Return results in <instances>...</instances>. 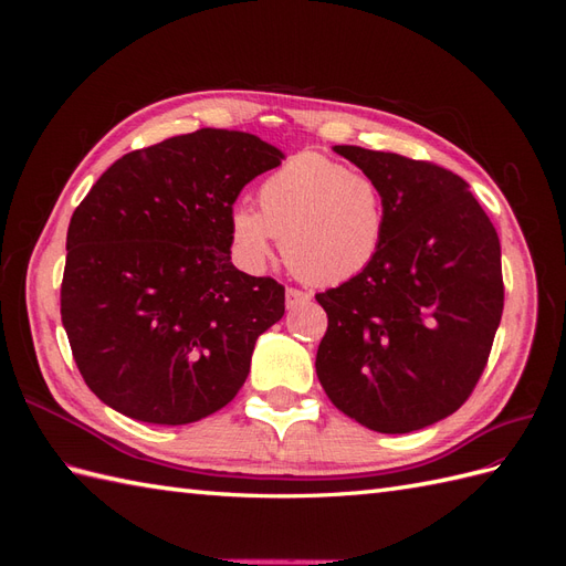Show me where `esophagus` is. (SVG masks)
<instances>
[{"instance_id":"esophagus-1","label":"esophagus","mask_w":566,"mask_h":566,"mask_svg":"<svg viewBox=\"0 0 566 566\" xmlns=\"http://www.w3.org/2000/svg\"><path fill=\"white\" fill-rule=\"evenodd\" d=\"M310 300H312V295L304 293V290H300V287H287L285 290V306H287V310H297V306H302V304H310Z\"/></svg>"}]
</instances>
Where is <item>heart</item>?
Masks as SVG:
<instances>
[{
  "mask_svg": "<svg viewBox=\"0 0 566 566\" xmlns=\"http://www.w3.org/2000/svg\"><path fill=\"white\" fill-rule=\"evenodd\" d=\"M260 212L238 208L231 238L252 266L283 238V254L300 279L335 285L361 273L385 238V198L370 177L318 153H300L256 191Z\"/></svg>",
  "mask_w": 566,
  "mask_h": 566,
  "instance_id": "obj_1",
  "label": "heart"
}]
</instances>
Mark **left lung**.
<instances>
[{
	"mask_svg": "<svg viewBox=\"0 0 566 566\" xmlns=\"http://www.w3.org/2000/svg\"><path fill=\"white\" fill-rule=\"evenodd\" d=\"M385 198V238L328 314L316 375L342 413L382 434L434 424L470 399L503 316L501 241L468 181L430 160L335 146Z\"/></svg>",
	"mask_w": 566,
	"mask_h": 566,
	"instance_id": "8db88e82",
	"label": "left lung"
}]
</instances>
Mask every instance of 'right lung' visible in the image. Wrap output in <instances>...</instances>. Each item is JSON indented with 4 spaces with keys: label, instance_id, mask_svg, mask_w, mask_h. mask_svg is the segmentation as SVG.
Listing matches in <instances>:
<instances>
[{
    "label": "right lung",
    "instance_id": "add662e5",
    "mask_svg": "<svg viewBox=\"0 0 566 566\" xmlns=\"http://www.w3.org/2000/svg\"><path fill=\"white\" fill-rule=\"evenodd\" d=\"M254 134L205 127L115 160L67 227L61 318L106 406L186 424L227 406L285 287L231 264L243 186L281 165Z\"/></svg>",
    "mask_w": 566,
    "mask_h": 566
}]
</instances>
